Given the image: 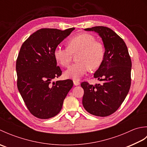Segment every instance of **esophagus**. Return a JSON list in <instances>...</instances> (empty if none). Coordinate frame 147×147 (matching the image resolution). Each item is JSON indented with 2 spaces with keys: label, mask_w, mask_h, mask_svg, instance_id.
Segmentation results:
<instances>
[{
  "label": "esophagus",
  "mask_w": 147,
  "mask_h": 147,
  "mask_svg": "<svg viewBox=\"0 0 147 147\" xmlns=\"http://www.w3.org/2000/svg\"><path fill=\"white\" fill-rule=\"evenodd\" d=\"M73 83H74V85L75 86H78L80 85V83L78 82V81H76V80H74L73 81Z\"/></svg>",
  "instance_id": "obj_1"
}]
</instances>
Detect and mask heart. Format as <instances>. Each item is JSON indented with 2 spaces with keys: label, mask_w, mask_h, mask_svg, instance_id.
<instances>
[{
  "label": "heart",
  "mask_w": 147,
  "mask_h": 147,
  "mask_svg": "<svg viewBox=\"0 0 147 147\" xmlns=\"http://www.w3.org/2000/svg\"><path fill=\"white\" fill-rule=\"evenodd\" d=\"M68 47H56L54 57L64 67L70 64L73 55L78 53L76 59L78 62L71 65L65 72L68 78L78 80L88 71L89 69H95L101 65L104 60L105 50L102 43L95 40V36L89 33H81L68 40Z\"/></svg>",
  "instance_id": "obj_1"
}]
</instances>
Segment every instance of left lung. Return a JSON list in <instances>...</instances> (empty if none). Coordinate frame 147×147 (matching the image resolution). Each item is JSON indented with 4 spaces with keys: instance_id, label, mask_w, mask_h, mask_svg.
<instances>
[{
    "instance_id": "obj_1",
    "label": "left lung",
    "mask_w": 147,
    "mask_h": 147,
    "mask_svg": "<svg viewBox=\"0 0 147 147\" xmlns=\"http://www.w3.org/2000/svg\"><path fill=\"white\" fill-rule=\"evenodd\" d=\"M101 37L105 47L104 60L94 78L102 84H81L84 90L83 105L90 114L106 117L116 111L126 97L131 86V61L124 40L105 26L86 28Z\"/></svg>"
}]
</instances>
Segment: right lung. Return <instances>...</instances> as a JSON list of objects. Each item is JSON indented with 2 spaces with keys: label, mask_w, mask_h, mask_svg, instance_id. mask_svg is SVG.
<instances>
[{
  "label": "right lung",
  "mask_w": 147,
  "mask_h": 147,
  "mask_svg": "<svg viewBox=\"0 0 147 147\" xmlns=\"http://www.w3.org/2000/svg\"><path fill=\"white\" fill-rule=\"evenodd\" d=\"M74 29L38 30L20 49L16 65L18 88L28 109L37 118L46 119L57 115L73 86L71 80H52L62 74L54 50Z\"/></svg>",
  "instance_id": "add662e5"
}]
</instances>
